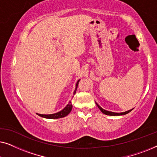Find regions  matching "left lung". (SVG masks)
Instances as JSON below:
<instances>
[{"label":"left lung","mask_w":157,"mask_h":157,"mask_svg":"<svg viewBox=\"0 0 157 157\" xmlns=\"http://www.w3.org/2000/svg\"><path fill=\"white\" fill-rule=\"evenodd\" d=\"M96 104L97 105V106L98 107V109H100L101 111L103 113H104V114L106 115H109V116H121V115H125V114H127L128 113H129L130 111H132L133 110L132 109H131V110H128V111H126L125 112H121V113H116V112H112V111H106V110H104V109H102L101 107L99 105H98L97 103L96 102Z\"/></svg>","instance_id":"1"}]
</instances>
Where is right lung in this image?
<instances>
[{"label":"right lung","instance_id":"obj_1","mask_svg":"<svg viewBox=\"0 0 157 157\" xmlns=\"http://www.w3.org/2000/svg\"><path fill=\"white\" fill-rule=\"evenodd\" d=\"M79 81L80 80H78V81H77L76 85V89H75V91L74 92V94H76V89H77V87H78ZM72 107H73V106H72L71 102L69 101V103L66 105V106L65 107V108H64L63 110L59 111V112L53 113V114H40V113H37V114L43 118H45V119H60V118L65 117L66 116H67L68 113L71 112V111Z\"/></svg>","mask_w":157,"mask_h":157}]
</instances>
